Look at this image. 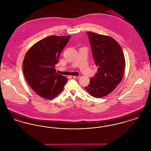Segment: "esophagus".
<instances>
[{
	"instance_id": "esophagus-1",
	"label": "esophagus",
	"mask_w": 151,
	"mask_h": 151,
	"mask_svg": "<svg viewBox=\"0 0 151 151\" xmlns=\"http://www.w3.org/2000/svg\"><path fill=\"white\" fill-rule=\"evenodd\" d=\"M73 78L74 79H78L79 78H80V76H73Z\"/></svg>"
}]
</instances>
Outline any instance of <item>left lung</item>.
Here are the masks:
<instances>
[{
	"instance_id": "obj_1",
	"label": "left lung",
	"mask_w": 151,
	"mask_h": 151,
	"mask_svg": "<svg viewBox=\"0 0 151 151\" xmlns=\"http://www.w3.org/2000/svg\"><path fill=\"white\" fill-rule=\"evenodd\" d=\"M95 65L98 67L93 78L85 89L96 98L110 93L119 84L124 74L126 62L122 48L110 36L87 32Z\"/></svg>"
}]
</instances>
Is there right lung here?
I'll list each match as a JSON object with an SVG mask.
<instances>
[{
    "mask_svg": "<svg viewBox=\"0 0 151 151\" xmlns=\"http://www.w3.org/2000/svg\"><path fill=\"white\" fill-rule=\"evenodd\" d=\"M71 36H51L34 44L23 60V72L29 86L44 99L52 100L63 89L68 79L58 74L55 65Z\"/></svg>",
    "mask_w": 151,
    "mask_h": 151,
    "instance_id": "add662e5",
    "label": "right lung"
}]
</instances>
